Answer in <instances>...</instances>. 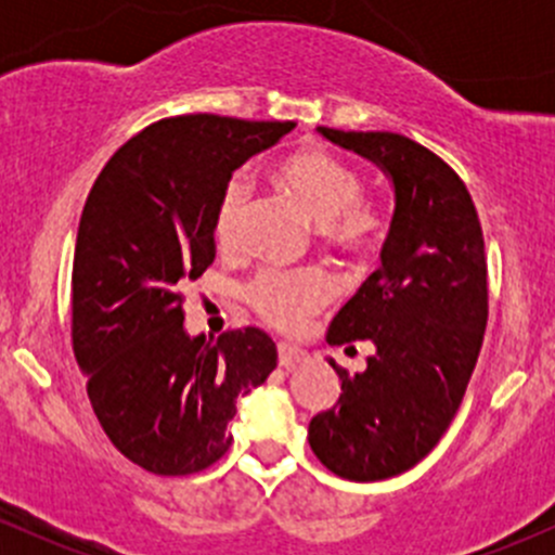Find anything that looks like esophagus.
<instances>
[{
	"label": "esophagus",
	"mask_w": 555,
	"mask_h": 555,
	"mask_svg": "<svg viewBox=\"0 0 555 555\" xmlns=\"http://www.w3.org/2000/svg\"><path fill=\"white\" fill-rule=\"evenodd\" d=\"M306 360V354L300 349H295V346H287V344H282L279 346V365L282 367H295L298 365V362H304Z\"/></svg>",
	"instance_id": "esophagus-1"
}]
</instances>
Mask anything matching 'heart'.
Masks as SVG:
<instances>
[{
  "mask_svg": "<svg viewBox=\"0 0 555 555\" xmlns=\"http://www.w3.org/2000/svg\"><path fill=\"white\" fill-rule=\"evenodd\" d=\"M273 182L289 195L300 209L317 222V233L324 244L338 251H360L373 242L378 217L362 204L365 184L360 173L344 160L327 153H298L276 166ZM246 206H249V179L233 173L220 190L211 236L222 251L242 246ZM335 287L324 271H262L246 287V300L257 317L276 330H295L306 317L330 304Z\"/></svg>",
  "mask_w": 555,
  "mask_h": 555,
  "instance_id": "obj_1",
  "label": "heart"
}]
</instances>
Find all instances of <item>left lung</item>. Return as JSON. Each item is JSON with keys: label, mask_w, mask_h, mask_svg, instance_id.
I'll use <instances>...</instances> for the list:
<instances>
[{"label": "left lung", "mask_w": 555, "mask_h": 555, "mask_svg": "<svg viewBox=\"0 0 555 555\" xmlns=\"http://www.w3.org/2000/svg\"><path fill=\"white\" fill-rule=\"evenodd\" d=\"M319 133L373 160L395 188L382 268L327 330L330 346L371 340L376 354L354 376L330 360L340 397L309 424L319 462L367 483L422 462L462 405L489 319L483 231L459 173L424 144L389 131Z\"/></svg>", "instance_id": "obj_1"}]
</instances>
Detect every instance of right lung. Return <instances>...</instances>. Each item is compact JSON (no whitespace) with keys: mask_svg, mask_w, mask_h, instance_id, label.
Returning <instances> with one entry per match:
<instances>
[{"mask_svg":"<svg viewBox=\"0 0 555 555\" xmlns=\"http://www.w3.org/2000/svg\"><path fill=\"white\" fill-rule=\"evenodd\" d=\"M293 120L179 115L109 158L88 193L72 266V349L117 451L155 475H190L231 449L238 395L276 367L262 330L184 333L182 287L215 262L222 184Z\"/></svg>","mask_w":555,"mask_h":555,"instance_id":"right-lung-1","label":"right lung"}]
</instances>
